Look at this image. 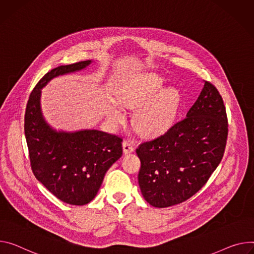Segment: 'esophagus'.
<instances>
[{"label": "esophagus", "instance_id": "esophagus-1", "mask_svg": "<svg viewBox=\"0 0 254 254\" xmlns=\"http://www.w3.org/2000/svg\"><path fill=\"white\" fill-rule=\"evenodd\" d=\"M123 150H124V154H130L133 152L134 148H133V145L129 142V141H125L123 143Z\"/></svg>", "mask_w": 254, "mask_h": 254}]
</instances>
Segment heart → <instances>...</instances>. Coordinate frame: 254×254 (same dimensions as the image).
I'll return each instance as SVG.
<instances>
[{
    "label": "heart",
    "instance_id": "b5f03b06",
    "mask_svg": "<svg viewBox=\"0 0 254 254\" xmlns=\"http://www.w3.org/2000/svg\"><path fill=\"white\" fill-rule=\"evenodd\" d=\"M158 74L144 73L134 76L120 92V103L135 112L133 125L143 136L156 137L172 127L180 107L181 96L176 88H166ZM109 121L120 126L126 123L125 112L118 106L108 111Z\"/></svg>",
    "mask_w": 254,
    "mask_h": 254
}]
</instances>
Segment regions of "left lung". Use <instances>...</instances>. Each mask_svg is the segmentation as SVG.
Returning <instances> with one entry per match:
<instances>
[{"label":"left lung","mask_w":254,"mask_h":254,"mask_svg":"<svg viewBox=\"0 0 254 254\" xmlns=\"http://www.w3.org/2000/svg\"><path fill=\"white\" fill-rule=\"evenodd\" d=\"M204 85L187 118L163 135L136 149L141 160L139 186L155 207H168L196 193L220 164L228 123L217 88Z\"/></svg>","instance_id":"8db88e82"}]
</instances>
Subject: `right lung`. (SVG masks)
I'll list each match as a JSON object with an SVG mask.
<instances>
[{
  "label": "right lung",
  "instance_id": "add662e5",
  "mask_svg": "<svg viewBox=\"0 0 254 254\" xmlns=\"http://www.w3.org/2000/svg\"><path fill=\"white\" fill-rule=\"evenodd\" d=\"M93 63L53 68L33 89L25 112L24 131L34 176L59 199L74 205H84L96 196L105 173L123 155V140L94 128H55L43 117L41 90L55 78L80 72Z\"/></svg>",
  "mask_w": 254,
  "mask_h": 254
}]
</instances>
